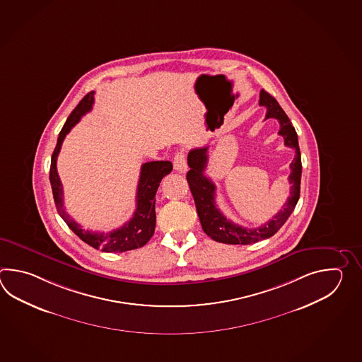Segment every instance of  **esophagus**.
Instances as JSON below:
<instances>
[{
    "instance_id": "34e87169",
    "label": "esophagus",
    "mask_w": 362,
    "mask_h": 362,
    "mask_svg": "<svg viewBox=\"0 0 362 362\" xmlns=\"http://www.w3.org/2000/svg\"><path fill=\"white\" fill-rule=\"evenodd\" d=\"M173 165H175V170H178V172H181V173H185V172L187 170V165H186V156H185L182 151L175 155Z\"/></svg>"
}]
</instances>
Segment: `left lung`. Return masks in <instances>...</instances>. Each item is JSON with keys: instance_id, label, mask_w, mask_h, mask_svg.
Masks as SVG:
<instances>
[{"instance_id": "8db88e82", "label": "left lung", "mask_w": 362, "mask_h": 362, "mask_svg": "<svg viewBox=\"0 0 362 362\" xmlns=\"http://www.w3.org/2000/svg\"><path fill=\"white\" fill-rule=\"evenodd\" d=\"M259 103L260 106L267 107V119L274 117L279 122L278 133L285 139L286 146L295 148V158L290 164L291 173L288 176V182L291 185L290 197L282 209L268 223H264L260 228L248 229L226 218V216H223V212L216 206L215 184L204 175V170L207 168L208 146L194 148L187 155V164L190 170L186 175V180L192 190L202 228L208 237L220 243L252 245L262 239L270 238L287 221L300 197L301 155L296 131L276 98L264 89L260 92Z\"/></svg>"}]
</instances>
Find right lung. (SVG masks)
<instances>
[{"mask_svg":"<svg viewBox=\"0 0 362 362\" xmlns=\"http://www.w3.org/2000/svg\"><path fill=\"white\" fill-rule=\"evenodd\" d=\"M94 103V92L88 93L75 110L71 112L67 122L63 125L61 133L58 136L57 146L52 155L50 164V184L54 197L55 207L61 215L64 223L69 225V229L76 234L78 238L84 240L89 246L105 252H125L145 246L150 238L153 237L155 230V194L162 182V178L170 173L173 168L172 163L167 160L145 163L141 167L139 186H137V197L136 203L137 208L134 215L129 221L124 223L122 228L110 231V233H93L85 230L78 223L69 217V214L63 207V187L61 180L57 172V158L61 151L62 142L67 136L72 127L78 123L81 116L89 112Z\"/></svg>","mask_w":362,"mask_h":362,"instance_id":"obj_1","label":"right lung"}]
</instances>
